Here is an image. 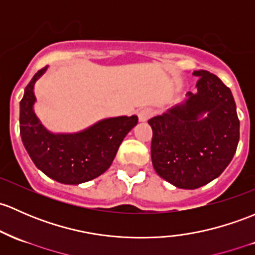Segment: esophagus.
Wrapping results in <instances>:
<instances>
[{
    "mask_svg": "<svg viewBox=\"0 0 255 255\" xmlns=\"http://www.w3.org/2000/svg\"><path fill=\"white\" fill-rule=\"evenodd\" d=\"M154 115V111H152V109H149V107H144V109H141L140 111L138 112V117H139V121L140 122H145V121H148L150 117Z\"/></svg>",
    "mask_w": 255,
    "mask_h": 255,
    "instance_id": "esophagus-1",
    "label": "esophagus"
}]
</instances>
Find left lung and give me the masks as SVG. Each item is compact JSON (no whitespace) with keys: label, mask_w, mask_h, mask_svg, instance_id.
I'll list each match as a JSON object with an SVG mask.
<instances>
[{"label":"left lung","mask_w":255,"mask_h":255,"mask_svg":"<svg viewBox=\"0 0 255 255\" xmlns=\"http://www.w3.org/2000/svg\"><path fill=\"white\" fill-rule=\"evenodd\" d=\"M197 93L148 122L151 161L173 186L195 189L224 172L237 150L240 120L231 90L208 71H194Z\"/></svg>","instance_id":"left-lung-1"}]
</instances>
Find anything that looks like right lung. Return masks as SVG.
Masks as SVG:
<instances>
[{"label": "right lung", "instance_id": "obj_1", "mask_svg": "<svg viewBox=\"0 0 255 255\" xmlns=\"http://www.w3.org/2000/svg\"><path fill=\"white\" fill-rule=\"evenodd\" d=\"M37 71L20 100V135L39 170L64 184H79L103 175L111 166L123 138L138 123L136 116L106 119L73 134H53L37 120L34 84L46 72Z\"/></svg>", "mask_w": 255, "mask_h": 255}]
</instances>
